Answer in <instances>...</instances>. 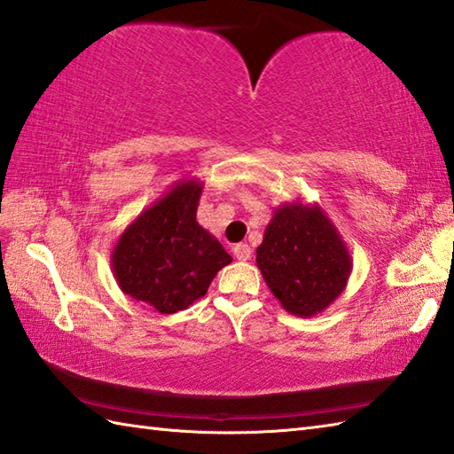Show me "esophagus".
Here are the masks:
<instances>
[{
  "label": "esophagus",
  "instance_id": "esophagus-1",
  "mask_svg": "<svg viewBox=\"0 0 454 454\" xmlns=\"http://www.w3.org/2000/svg\"><path fill=\"white\" fill-rule=\"evenodd\" d=\"M233 254L237 260L247 262V260H250V256H253V250H250V247L247 243H240L233 248Z\"/></svg>",
  "mask_w": 454,
  "mask_h": 454
}]
</instances>
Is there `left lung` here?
I'll use <instances>...</instances> for the list:
<instances>
[{
  "label": "left lung",
  "instance_id": "8db88e82",
  "mask_svg": "<svg viewBox=\"0 0 454 454\" xmlns=\"http://www.w3.org/2000/svg\"><path fill=\"white\" fill-rule=\"evenodd\" d=\"M256 266L281 307L309 318L346 289L351 256L325 209L297 200L274 211L256 248Z\"/></svg>",
  "mask_w": 454,
  "mask_h": 454
}]
</instances>
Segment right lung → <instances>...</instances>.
I'll return each mask as SVG.
<instances>
[{
	"instance_id": "obj_1",
	"label": "right lung",
	"mask_w": 454,
	"mask_h": 454,
	"mask_svg": "<svg viewBox=\"0 0 454 454\" xmlns=\"http://www.w3.org/2000/svg\"><path fill=\"white\" fill-rule=\"evenodd\" d=\"M201 190L198 178L178 180L124 229L110 254L118 287L160 315L204 297L217 271L233 262L196 221Z\"/></svg>"
}]
</instances>
